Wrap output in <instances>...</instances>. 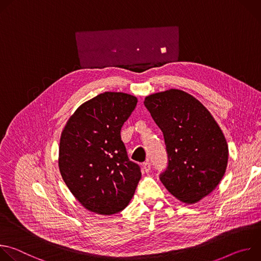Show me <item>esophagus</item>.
Segmentation results:
<instances>
[{"label":"esophagus","mask_w":261,"mask_h":261,"mask_svg":"<svg viewBox=\"0 0 261 261\" xmlns=\"http://www.w3.org/2000/svg\"><path fill=\"white\" fill-rule=\"evenodd\" d=\"M142 168H143V170H144L146 173L150 172V171H151V169H152L151 162H150V161H146V162H144V163H143V165H142Z\"/></svg>","instance_id":"esophagus-1"}]
</instances>
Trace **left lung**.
Returning a JSON list of instances; mask_svg holds the SVG:
<instances>
[{
    "label": "left lung",
    "instance_id": "obj_1",
    "mask_svg": "<svg viewBox=\"0 0 261 261\" xmlns=\"http://www.w3.org/2000/svg\"><path fill=\"white\" fill-rule=\"evenodd\" d=\"M144 105L161 129L168 165L160 180L176 199L195 203L224 175L228 145L210 111L192 95L170 89L145 97Z\"/></svg>",
    "mask_w": 261,
    "mask_h": 261
}]
</instances>
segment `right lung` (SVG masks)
<instances>
[{
  "instance_id": "add662e5",
  "label": "right lung",
  "mask_w": 261,
  "mask_h": 261,
  "mask_svg": "<svg viewBox=\"0 0 261 261\" xmlns=\"http://www.w3.org/2000/svg\"><path fill=\"white\" fill-rule=\"evenodd\" d=\"M135 96L105 92L82 104L64 127L59 147L61 175L81 204L99 215L123 211L141 177L129 160L121 129Z\"/></svg>"
}]
</instances>
